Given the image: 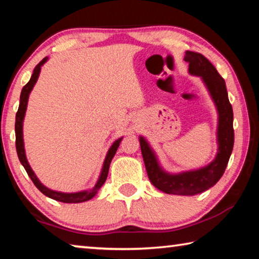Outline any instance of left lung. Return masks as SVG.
Segmentation results:
<instances>
[{"mask_svg": "<svg viewBox=\"0 0 259 259\" xmlns=\"http://www.w3.org/2000/svg\"><path fill=\"white\" fill-rule=\"evenodd\" d=\"M184 60L188 63V73L202 78L217 108L218 150L216 157L208 165L200 169L169 174L160 165L147 140L140 136L139 143L148 178L157 190L166 194L195 195L212 187L225 171L234 144L233 109L227 96L224 78L219 75L217 69L203 55L186 51Z\"/></svg>", "mask_w": 259, "mask_h": 259, "instance_id": "obj_1", "label": "left lung"}]
</instances>
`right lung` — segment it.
<instances>
[{"label": "right lung", "instance_id": "add662e5", "mask_svg": "<svg viewBox=\"0 0 259 259\" xmlns=\"http://www.w3.org/2000/svg\"><path fill=\"white\" fill-rule=\"evenodd\" d=\"M48 60V57L43 58L40 63L36 65V67L34 68V72L32 74V77L28 81L27 84H26L23 90H21L20 94V103H19V108L18 112L16 114V124H15V130H16V148H17V154H18L20 163L24 165V168L26 170V172L28 174L29 178L32 179V182L34 183V185L36 186L38 190H40L43 194L48 198L54 199L56 201H59V202H64V203H80V202H84V201H88L90 199H93L94 196L97 194V192L99 191V188L104 185L105 181H106L107 175H108V169H109V164H111V161L115 155V153L117 151V148L120 146V143L122 140V137L116 139L115 142L113 143V145L109 147V150L106 154V157H105L103 168H102V172L99 175V178L96 185L91 188V190H87V191H80V192H75V193H64V192H58V191H54L48 188L47 186L43 185V184L38 181V178L36 177V175L34 174V171L30 168V165L27 161V157H26V153H25V146H24V137H23V123H24V117H25V113H26V108H27V103H28V97L30 91L36 83L38 75H40L41 72V67L43 66V64Z\"/></svg>", "mask_w": 259, "mask_h": 259}]
</instances>
